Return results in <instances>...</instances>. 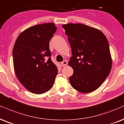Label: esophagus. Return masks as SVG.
I'll return each instance as SVG.
<instances>
[{
  "label": "esophagus",
  "mask_w": 124,
  "mask_h": 124,
  "mask_svg": "<svg viewBox=\"0 0 124 124\" xmlns=\"http://www.w3.org/2000/svg\"><path fill=\"white\" fill-rule=\"evenodd\" d=\"M67 64H68V62L66 61H64L62 62H61V66H66Z\"/></svg>",
  "instance_id": "esophagus-1"
}]
</instances>
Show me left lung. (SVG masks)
<instances>
[{
    "mask_svg": "<svg viewBox=\"0 0 124 124\" xmlns=\"http://www.w3.org/2000/svg\"><path fill=\"white\" fill-rule=\"evenodd\" d=\"M71 48L69 65L73 69L69 77L71 85L81 93H89L99 87L109 75L112 58L109 44L103 33L82 23L62 25Z\"/></svg>",
    "mask_w": 124,
    "mask_h": 124,
    "instance_id": "1",
    "label": "left lung"
}]
</instances>
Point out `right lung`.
<instances>
[{
  "label": "right lung",
  "mask_w": 124,
  "mask_h": 124,
  "mask_svg": "<svg viewBox=\"0 0 124 124\" xmlns=\"http://www.w3.org/2000/svg\"><path fill=\"white\" fill-rule=\"evenodd\" d=\"M56 31L55 24L34 25L19 34L13 50L17 78L31 92L41 94L53 87L58 68L51 60L49 41Z\"/></svg>",
  "instance_id": "right-lung-1"
}]
</instances>
